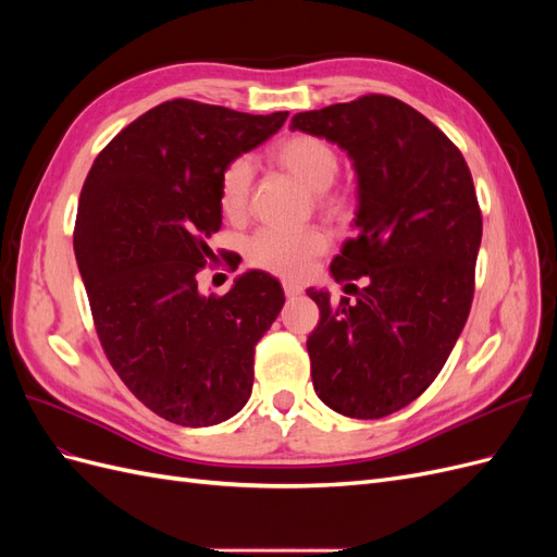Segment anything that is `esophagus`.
Returning <instances> with one entry per match:
<instances>
[{"mask_svg": "<svg viewBox=\"0 0 557 557\" xmlns=\"http://www.w3.org/2000/svg\"><path fill=\"white\" fill-rule=\"evenodd\" d=\"M283 293H285V297H297V295H301V288L293 281H283Z\"/></svg>", "mask_w": 557, "mask_h": 557, "instance_id": "obj_1", "label": "esophagus"}]
</instances>
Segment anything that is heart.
<instances>
[{
	"label": "heart",
	"instance_id": "heart-1",
	"mask_svg": "<svg viewBox=\"0 0 557 557\" xmlns=\"http://www.w3.org/2000/svg\"><path fill=\"white\" fill-rule=\"evenodd\" d=\"M272 160L283 172L295 176L307 190L315 193V207L330 218H344L348 213V199L327 188L339 174V153L336 148L313 137V134H293L272 148ZM252 164L248 158L232 160L221 174V209L232 221H242L248 213L252 193ZM327 250V237L320 230L309 227L299 232H285L264 227L252 234L246 244V260L250 267L285 278H299L309 272L311 262Z\"/></svg>",
	"mask_w": 557,
	"mask_h": 557
}]
</instances>
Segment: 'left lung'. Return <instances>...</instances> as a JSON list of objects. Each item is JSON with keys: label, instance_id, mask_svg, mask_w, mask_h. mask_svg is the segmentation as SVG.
<instances>
[{"label": "left lung", "instance_id": "obj_1", "mask_svg": "<svg viewBox=\"0 0 557 557\" xmlns=\"http://www.w3.org/2000/svg\"><path fill=\"white\" fill-rule=\"evenodd\" d=\"M290 129L344 148L358 174V237L330 264L356 301L307 290L320 309L307 339L315 395L348 418L391 416L428 391L467 323L483 232L474 181L440 127L387 95L297 113Z\"/></svg>", "mask_w": 557, "mask_h": 557}]
</instances>
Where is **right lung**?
<instances>
[{
    "mask_svg": "<svg viewBox=\"0 0 557 557\" xmlns=\"http://www.w3.org/2000/svg\"><path fill=\"white\" fill-rule=\"evenodd\" d=\"M285 117L172 99L115 134L83 183L74 252L97 336L129 393L170 423L218 425L250 397L281 283L250 269L223 297H205L197 274L223 225V170ZM225 260L234 272L242 258Z\"/></svg>",
    "mask_w": 557,
    "mask_h": 557,
    "instance_id": "obj_1",
    "label": "right lung"
}]
</instances>
